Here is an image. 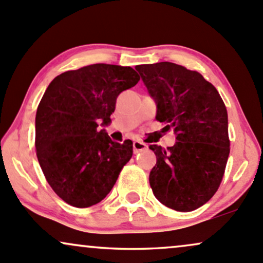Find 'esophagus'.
I'll return each instance as SVG.
<instances>
[{
  "label": "esophagus",
  "mask_w": 263,
  "mask_h": 263,
  "mask_svg": "<svg viewBox=\"0 0 263 263\" xmlns=\"http://www.w3.org/2000/svg\"><path fill=\"white\" fill-rule=\"evenodd\" d=\"M133 149H134V153H139V151L146 150L147 145L143 143L141 140H134V143H133Z\"/></svg>",
  "instance_id": "esophagus-1"
}]
</instances>
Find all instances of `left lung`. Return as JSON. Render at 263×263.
<instances>
[{
	"instance_id": "1",
	"label": "left lung",
	"mask_w": 263,
	"mask_h": 263,
	"mask_svg": "<svg viewBox=\"0 0 263 263\" xmlns=\"http://www.w3.org/2000/svg\"><path fill=\"white\" fill-rule=\"evenodd\" d=\"M135 69L156 101V120L174 129L177 140L166 150L150 145L156 155L151 190L163 205L192 212L214 196L223 180L230 153L227 107L197 71L167 61Z\"/></svg>"
}]
</instances>
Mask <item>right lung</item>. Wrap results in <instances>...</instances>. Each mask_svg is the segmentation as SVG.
<instances>
[{
	"instance_id": "right-lung-1",
	"label": "right lung",
	"mask_w": 263,
	"mask_h": 263,
	"mask_svg": "<svg viewBox=\"0 0 263 263\" xmlns=\"http://www.w3.org/2000/svg\"><path fill=\"white\" fill-rule=\"evenodd\" d=\"M140 77L129 66L93 64L55 77L35 116L36 157L46 181L67 204L87 208L110 192L133 156V143H116L107 125L120 92Z\"/></svg>"
}]
</instances>
